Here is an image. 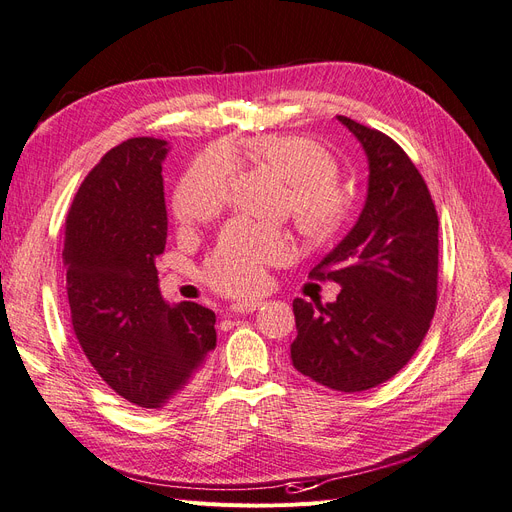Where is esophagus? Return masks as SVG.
I'll use <instances>...</instances> for the list:
<instances>
[{"mask_svg": "<svg viewBox=\"0 0 512 512\" xmlns=\"http://www.w3.org/2000/svg\"><path fill=\"white\" fill-rule=\"evenodd\" d=\"M259 308H261V301H257V299L236 301V304H232V306H230V310H232V312H240V314H244V312H255V310H259Z\"/></svg>", "mask_w": 512, "mask_h": 512, "instance_id": "obj_1", "label": "esophagus"}]
</instances>
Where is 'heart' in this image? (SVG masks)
<instances>
[{
	"instance_id": "obj_1",
	"label": "heart",
	"mask_w": 512,
	"mask_h": 512,
	"mask_svg": "<svg viewBox=\"0 0 512 512\" xmlns=\"http://www.w3.org/2000/svg\"><path fill=\"white\" fill-rule=\"evenodd\" d=\"M240 154L287 181L285 206L308 240L325 242L346 223L352 192L337 175V160L325 145L295 135H257L240 149L221 145L198 158L173 198V213L183 225L211 221L223 211ZM293 255L289 232L240 219L223 232L202 274L215 291L244 297L263 287L270 266H280Z\"/></svg>"
}]
</instances>
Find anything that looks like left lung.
<instances>
[{
    "mask_svg": "<svg viewBox=\"0 0 512 512\" xmlns=\"http://www.w3.org/2000/svg\"><path fill=\"white\" fill-rule=\"evenodd\" d=\"M361 141L369 189L350 234L310 272L342 285L333 304L293 301V367L339 392L388 382L420 348L439 293V217L428 185L384 132L337 116Z\"/></svg>",
    "mask_w": 512,
    "mask_h": 512,
    "instance_id": "left-lung-1",
    "label": "left lung"
}]
</instances>
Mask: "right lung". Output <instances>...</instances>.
<instances>
[{
	"instance_id": "obj_1",
	"label": "right lung",
	"mask_w": 512,
	"mask_h": 512,
	"mask_svg": "<svg viewBox=\"0 0 512 512\" xmlns=\"http://www.w3.org/2000/svg\"><path fill=\"white\" fill-rule=\"evenodd\" d=\"M166 141L128 139L101 158L65 221L63 263L73 333L122 399L162 409L192 390L217 346L215 312L168 306L156 259L166 246Z\"/></svg>"
}]
</instances>
